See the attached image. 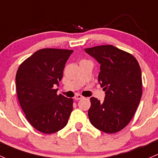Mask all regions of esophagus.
<instances>
[{
	"mask_svg": "<svg viewBox=\"0 0 158 158\" xmlns=\"http://www.w3.org/2000/svg\"><path fill=\"white\" fill-rule=\"evenodd\" d=\"M83 97L81 95H80V94H76L75 97H74V99H75V100H81V99H82Z\"/></svg>",
	"mask_w": 158,
	"mask_h": 158,
	"instance_id": "obj_1",
	"label": "esophagus"
}]
</instances>
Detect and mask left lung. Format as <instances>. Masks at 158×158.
Here are the masks:
<instances>
[{
    "label": "left lung",
    "mask_w": 158,
    "mask_h": 158,
    "mask_svg": "<svg viewBox=\"0 0 158 158\" xmlns=\"http://www.w3.org/2000/svg\"><path fill=\"white\" fill-rule=\"evenodd\" d=\"M100 64L98 81L105 98L91 97L88 116L91 124L103 132H118L134 116L142 95L141 71L132 55L112 45L85 48Z\"/></svg>",
    "instance_id": "left-lung-1"
}]
</instances>
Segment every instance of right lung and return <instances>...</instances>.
I'll return each instance as SVG.
<instances>
[{"mask_svg":"<svg viewBox=\"0 0 158 158\" xmlns=\"http://www.w3.org/2000/svg\"><path fill=\"white\" fill-rule=\"evenodd\" d=\"M73 50L43 48L19 65L16 74L17 97L29 123L38 131L52 134L67 125L72 98L58 95L63 70Z\"/></svg>","mask_w":158,"mask_h":158,"instance_id":"right-lung-1","label":"right lung"}]
</instances>
